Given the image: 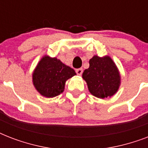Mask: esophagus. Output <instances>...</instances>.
Wrapping results in <instances>:
<instances>
[{
  "mask_svg": "<svg viewBox=\"0 0 148 148\" xmlns=\"http://www.w3.org/2000/svg\"><path fill=\"white\" fill-rule=\"evenodd\" d=\"M76 73L77 74H78V75H81L82 73H83V69H82V68H78V69H77Z\"/></svg>",
  "mask_w": 148,
  "mask_h": 148,
  "instance_id": "1",
  "label": "esophagus"
}]
</instances>
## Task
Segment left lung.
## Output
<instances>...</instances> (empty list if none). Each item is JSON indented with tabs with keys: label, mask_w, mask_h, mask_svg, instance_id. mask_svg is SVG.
Segmentation results:
<instances>
[{
	"label": "left lung",
	"mask_w": 148,
	"mask_h": 148,
	"mask_svg": "<svg viewBox=\"0 0 148 148\" xmlns=\"http://www.w3.org/2000/svg\"><path fill=\"white\" fill-rule=\"evenodd\" d=\"M89 64L82 77L90 94L101 99L112 97L121 85V75L115 63L109 56L100 58L95 55Z\"/></svg>",
	"instance_id": "8db88e82"
}]
</instances>
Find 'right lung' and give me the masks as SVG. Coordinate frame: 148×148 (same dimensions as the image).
Wrapping results in <instances>:
<instances>
[{"instance_id": "obj_1", "label": "right lung", "mask_w": 148, "mask_h": 148, "mask_svg": "<svg viewBox=\"0 0 148 148\" xmlns=\"http://www.w3.org/2000/svg\"><path fill=\"white\" fill-rule=\"evenodd\" d=\"M76 75L74 69L59 59L44 56L36 66L32 81L36 90L45 97H53L64 90L65 83Z\"/></svg>"}]
</instances>
